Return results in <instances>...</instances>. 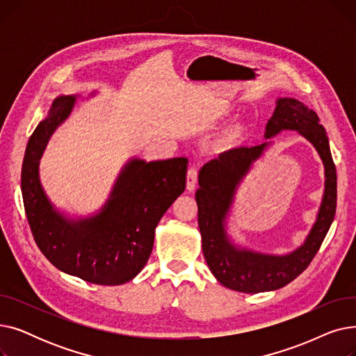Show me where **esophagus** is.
<instances>
[{"mask_svg":"<svg viewBox=\"0 0 356 356\" xmlns=\"http://www.w3.org/2000/svg\"><path fill=\"white\" fill-rule=\"evenodd\" d=\"M197 183V168L191 167L188 170V179H186V188H188L189 192H193Z\"/></svg>","mask_w":356,"mask_h":356,"instance_id":"esophagus-1","label":"esophagus"}]
</instances>
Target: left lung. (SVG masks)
Masks as SVG:
<instances>
[{"label":"left lung","instance_id":"1","mask_svg":"<svg viewBox=\"0 0 356 356\" xmlns=\"http://www.w3.org/2000/svg\"><path fill=\"white\" fill-rule=\"evenodd\" d=\"M291 129L309 140L325 165V193L314 225L305 244L286 255H268L238 248L225 231V219L239 183L252 163L271 144L238 147L219 154L202 167L196 192L197 222L203 257L218 282L241 293H263L282 289L300 275L319 251L336 212V167L323 125L313 109L294 98H278L264 137Z\"/></svg>","mask_w":356,"mask_h":356}]
</instances>
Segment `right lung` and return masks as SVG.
<instances>
[{
  "instance_id": "obj_1",
  "label": "right lung",
  "mask_w": 356,
  "mask_h": 356,
  "mask_svg": "<svg viewBox=\"0 0 356 356\" xmlns=\"http://www.w3.org/2000/svg\"><path fill=\"white\" fill-rule=\"evenodd\" d=\"M74 101L73 95L54 99L47 118L29 140L22 168L27 220L37 247L56 268L93 284H124L144 268L157 223L184 192L188 159L129 160L99 213L66 218L53 208L42 188L39 161Z\"/></svg>"
}]
</instances>
